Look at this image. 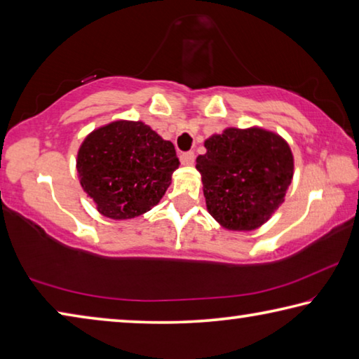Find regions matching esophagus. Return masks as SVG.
I'll list each match as a JSON object with an SVG mask.
<instances>
[{
  "mask_svg": "<svg viewBox=\"0 0 359 359\" xmlns=\"http://www.w3.org/2000/svg\"><path fill=\"white\" fill-rule=\"evenodd\" d=\"M180 163L184 166H193V163H194V154H193V151H187V154H182L180 155Z\"/></svg>",
  "mask_w": 359,
  "mask_h": 359,
  "instance_id": "obj_1",
  "label": "esophagus"
}]
</instances>
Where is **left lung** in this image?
<instances>
[{
  "mask_svg": "<svg viewBox=\"0 0 359 359\" xmlns=\"http://www.w3.org/2000/svg\"><path fill=\"white\" fill-rule=\"evenodd\" d=\"M196 158L208 212L229 231H253L285 201L293 180L294 158L288 142L274 131L224 128L204 141Z\"/></svg>",
  "mask_w": 359,
  "mask_h": 359,
  "instance_id": "left-lung-1",
  "label": "left lung"
}]
</instances>
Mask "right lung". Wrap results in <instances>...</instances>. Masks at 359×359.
Wrapping results in <instances>:
<instances>
[{"instance_id": "1", "label": "right lung", "mask_w": 359, "mask_h": 359, "mask_svg": "<svg viewBox=\"0 0 359 359\" xmlns=\"http://www.w3.org/2000/svg\"><path fill=\"white\" fill-rule=\"evenodd\" d=\"M76 168L101 215L130 220L160 203L179 158L174 144L144 121L115 120L83 139Z\"/></svg>"}]
</instances>
